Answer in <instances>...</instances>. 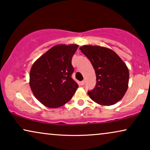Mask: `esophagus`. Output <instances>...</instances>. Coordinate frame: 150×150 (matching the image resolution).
Returning a JSON list of instances; mask_svg holds the SVG:
<instances>
[{
    "label": "esophagus",
    "instance_id": "34e87169",
    "mask_svg": "<svg viewBox=\"0 0 150 150\" xmlns=\"http://www.w3.org/2000/svg\"><path fill=\"white\" fill-rule=\"evenodd\" d=\"M85 81H81V83H80V84H81V86H83L84 85H85Z\"/></svg>",
    "mask_w": 150,
    "mask_h": 150
}]
</instances>
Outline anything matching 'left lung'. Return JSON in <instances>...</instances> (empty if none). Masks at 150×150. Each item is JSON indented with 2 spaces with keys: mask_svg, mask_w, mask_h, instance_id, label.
<instances>
[{
  "mask_svg": "<svg viewBox=\"0 0 150 150\" xmlns=\"http://www.w3.org/2000/svg\"><path fill=\"white\" fill-rule=\"evenodd\" d=\"M81 52L89 59L96 75V85L88 91L98 104L110 106L122 99L128 87L129 71L126 63L111 49L85 45Z\"/></svg>",
  "mask_w": 150,
  "mask_h": 150,
  "instance_id": "1",
  "label": "left lung"
}]
</instances>
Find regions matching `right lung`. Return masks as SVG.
<instances>
[{"label": "right lung", "instance_id": "obj_1", "mask_svg": "<svg viewBox=\"0 0 150 150\" xmlns=\"http://www.w3.org/2000/svg\"><path fill=\"white\" fill-rule=\"evenodd\" d=\"M79 45L57 44L33 64L29 85L37 99L45 106L60 107L68 102L79 87L71 77V59Z\"/></svg>", "mask_w": 150, "mask_h": 150}]
</instances>
